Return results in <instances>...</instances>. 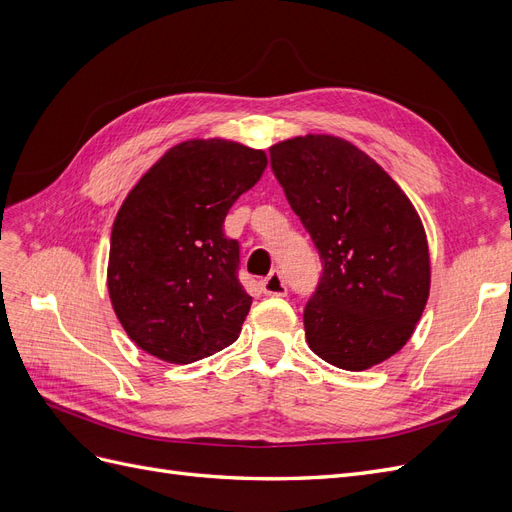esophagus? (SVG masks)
<instances>
[{"label": "esophagus", "instance_id": "1", "mask_svg": "<svg viewBox=\"0 0 512 512\" xmlns=\"http://www.w3.org/2000/svg\"><path fill=\"white\" fill-rule=\"evenodd\" d=\"M260 288L265 294H269V297H286V282H284V275L280 271H271L265 280L260 282Z\"/></svg>", "mask_w": 512, "mask_h": 512}]
</instances>
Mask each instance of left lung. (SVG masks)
<instances>
[{
	"mask_svg": "<svg viewBox=\"0 0 512 512\" xmlns=\"http://www.w3.org/2000/svg\"><path fill=\"white\" fill-rule=\"evenodd\" d=\"M269 151L322 260L303 314L309 348L348 371L391 359L412 337L431 284L427 235L410 198L346 138L305 134Z\"/></svg>",
	"mask_w": 512,
	"mask_h": 512,
	"instance_id": "left-lung-1",
	"label": "left lung"
}]
</instances>
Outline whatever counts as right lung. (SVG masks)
<instances>
[{"mask_svg": "<svg viewBox=\"0 0 512 512\" xmlns=\"http://www.w3.org/2000/svg\"><path fill=\"white\" fill-rule=\"evenodd\" d=\"M267 162L262 149L192 138L170 147L123 200L108 297L147 354L188 365L239 337L252 297L237 280L239 243L224 235V220Z\"/></svg>", "mask_w": 512, "mask_h": 512, "instance_id": "1", "label": "right lung"}]
</instances>
